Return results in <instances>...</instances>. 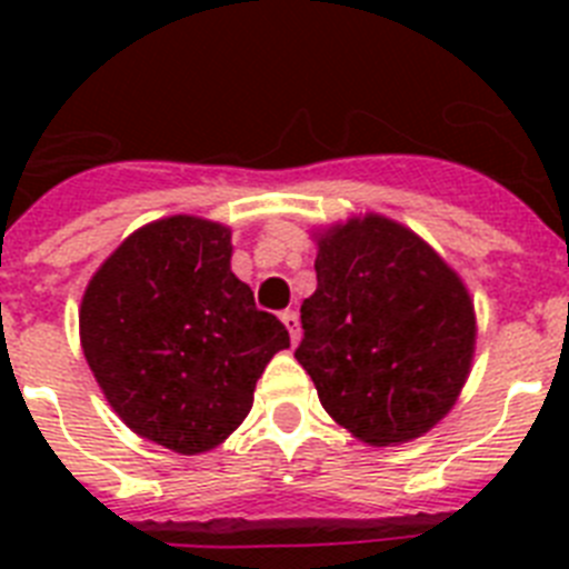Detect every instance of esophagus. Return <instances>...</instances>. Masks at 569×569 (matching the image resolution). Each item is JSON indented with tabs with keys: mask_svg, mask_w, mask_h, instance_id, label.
<instances>
[{
	"mask_svg": "<svg viewBox=\"0 0 569 569\" xmlns=\"http://www.w3.org/2000/svg\"><path fill=\"white\" fill-rule=\"evenodd\" d=\"M281 321H284V328H288V333H290V341H299V313H296V310H284V313H281Z\"/></svg>",
	"mask_w": 569,
	"mask_h": 569,
	"instance_id": "34e87169",
	"label": "esophagus"
}]
</instances>
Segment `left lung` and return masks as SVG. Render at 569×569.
I'll use <instances>...</instances> for the list:
<instances>
[{"instance_id":"8db88e82","label":"left lung","mask_w":569,"mask_h":569,"mask_svg":"<svg viewBox=\"0 0 569 569\" xmlns=\"http://www.w3.org/2000/svg\"><path fill=\"white\" fill-rule=\"evenodd\" d=\"M316 281L296 359L321 407L373 447L425 436L470 373L465 281L413 230L376 213L319 233Z\"/></svg>"}]
</instances>
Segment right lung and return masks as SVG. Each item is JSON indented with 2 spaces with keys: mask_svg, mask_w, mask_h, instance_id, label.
Wrapping results in <instances>:
<instances>
[{
  "mask_svg": "<svg viewBox=\"0 0 569 569\" xmlns=\"http://www.w3.org/2000/svg\"><path fill=\"white\" fill-rule=\"evenodd\" d=\"M230 253L224 224L168 216L130 233L82 296L79 336L104 399L173 453L222 445L250 413L268 361L290 347Z\"/></svg>",
  "mask_w": 569,
  "mask_h": 569,
  "instance_id": "obj_1",
  "label": "right lung"
}]
</instances>
